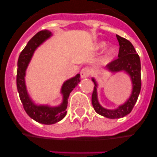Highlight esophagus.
<instances>
[{
  "instance_id": "esophagus-1",
  "label": "esophagus",
  "mask_w": 157,
  "mask_h": 157,
  "mask_svg": "<svg viewBox=\"0 0 157 157\" xmlns=\"http://www.w3.org/2000/svg\"><path fill=\"white\" fill-rule=\"evenodd\" d=\"M90 74V71L88 67H84L80 71V77L81 78H86V77H89Z\"/></svg>"
}]
</instances>
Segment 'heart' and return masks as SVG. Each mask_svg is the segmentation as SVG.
<instances>
[{"label":"heart","mask_w":157,"mask_h":157,"mask_svg":"<svg viewBox=\"0 0 157 157\" xmlns=\"http://www.w3.org/2000/svg\"><path fill=\"white\" fill-rule=\"evenodd\" d=\"M107 43L105 42H100L96 45V49H102L106 46ZM116 52V48L114 46H109V48H107L106 50H105V55H104V57L105 58H109L113 56L114 55Z\"/></svg>","instance_id":"b5f03b06"}]
</instances>
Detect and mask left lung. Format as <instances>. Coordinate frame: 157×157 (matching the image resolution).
<instances>
[{"instance_id": "8db88e82", "label": "left lung", "mask_w": 157, "mask_h": 157, "mask_svg": "<svg viewBox=\"0 0 157 157\" xmlns=\"http://www.w3.org/2000/svg\"><path fill=\"white\" fill-rule=\"evenodd\" d=\"M116 37L119 43L118 58L109 63L106 68L112 73L124 71L128 74L132 82V92L129 99L123 105H119L115 109H105L98 101L97 83L94 78H92L95 84L92 95L93 108L99 115L108 118H120L128 115L134 108L141 89L140 57L131 42L118 35H116Z\"/></svg>"}]
</instances>
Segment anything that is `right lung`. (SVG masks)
<instances>
[{
    "instance_id": "obj_1",
    "label": "right lung",
    "mask_w": 157,
    "mask_h": 157,
    "mask_svg": "<svg viewBox=\"0 0 157 157\" xmlns=\"http://www.w3.org/2000/svg\"><path fill=\"white\" fill-rule=\"evenodd\" d=\"M52 36V33L47 29L42 30L36 33L22 51L17 61L18 67L17 74V86L23 108L30 118L37 122L44 124H55L65 117L67 114L66 109L67 107L70 93L80 82V75L78 74L63 83L61 90V93L63 96V101L61 105L58 106L52 107L47 105H38L35 104L29 97L25 83L26 68L36 49Z\"/></svg>"
}]
</instances>
